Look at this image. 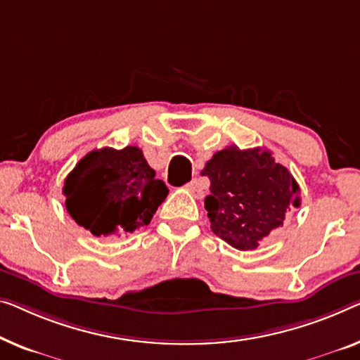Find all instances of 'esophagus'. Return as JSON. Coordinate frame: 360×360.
<instances>
[{
    "mask_svg": "<svg viewBox=\"0 0 360 360\" xmlns=\"http://www.w3.org/2000/svg\"><path fill=\"white\" fill-rule=\"evenodd\" d=\"M186 187H187V191H189L195 198H202L203 195H205V192H203L202 186H200V181H198V179H192Z\"/></svg>",
    "mask_w": 360,
    "mask_h": 360,
    "instance_id": "obj_1",
    "label": "esophagus"
}]
</instances>
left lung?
Wrapping results in <instances>:
<instances>
[{
	"label": "left lung",
	"mask_w": 360,
	"mask_h": 360,
	"mask_svg": "<svg viewBox=\"0 0 360 360\" xmlns=\"http://www.w3.org/2000/svg\"><path fill=\"white\" fill-rule=\"evenodd\" d=\"M210 179L205 208L212 231L238 250H254L283 226L289 207H299V184L270 150L223 148L208 160Z\"/></svg>",
	"instance_id": "left-lung-1"
}]
</instances>
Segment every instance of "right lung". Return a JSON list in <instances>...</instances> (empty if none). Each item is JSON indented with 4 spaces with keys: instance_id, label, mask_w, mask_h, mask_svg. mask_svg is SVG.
<instances>
[{
    "instance_id": "right-lung-1",
    "label": "right lung",
    "mask_w": 360,
    "mask_h": 360,
    "mask_svg": "<svg viewBox=\"0 0 360 360\" xmlns=\"http://www.w3.org/2000/svg\"><path fill=\"white\" fill-rule=\"evenodd\" d=\"M66 210L96 238L131 234L152 221L168 195L139 147L92 150L64 181Z\"/></svg>"
}]
</instances>
